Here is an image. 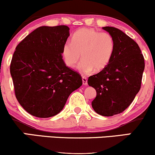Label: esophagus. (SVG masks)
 Wrapping results in <instances>:
<instances>
[{
  "label": "esophagus",
  "mask_w": 155,
  "mask_h": 155,
  "mask_svg": "<svg viewBox=\"0 0 155 155\" xmlns=\"http://www.w3.org/2000/svg\"><path fill=\"white\" fill-rule=\"evenodd\" d=\"M82 83L84 85H87V79L86 76H82Z\"/></svg>",
  "instance_id": "esophagus-1"
}]
</instances>
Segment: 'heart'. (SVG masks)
Returning <instances> with one entry per match:
<instances>
[{
  "label": "heart",
  "mask_w": 155,
  "mask_h": 155,
  "mask_svg": "<svg viewBox=\"0 0 155 155\" xmlns=\"http://www.w3.org/2000/svg\"><path fill=\"white\" fill-rule=\"evenodd\" d=\"M114 50V41L109 33L82 28L76 31L71 41L63 44L62 55L65 65L74 68L81 59L79 70L84 74L99 72L109 63Z\"/></svg>",
  "instance_id": "heart-1"
}]
</instances>
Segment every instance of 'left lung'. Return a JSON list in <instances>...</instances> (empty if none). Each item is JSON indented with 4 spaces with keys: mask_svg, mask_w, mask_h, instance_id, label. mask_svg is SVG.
Instances as JSON below:
<instances>
[{
    "mask_svg": "<svg viewBox=\"0 0 155 155\" xmlns=\"http://www.w3.org/2000/svg\"><path fill=\"white\" fill-rule=\"evenodd\" d=\"M114 41V50L104 70L88 78L89 86L95 89L94 111L104 117L124 111L139 92L144 71V58L138 44L120 30L104 27Z\"/></svg>",
    "mask_w": 155,
    "mask_h": 155,
    "instance_id": "left-lung-1",
    "label": "left lung"
}]
</instances>
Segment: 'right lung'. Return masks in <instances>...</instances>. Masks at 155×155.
Masks as SVG:
<instances>
[{
  "label": "right lung",
  "mask_w": 155,
  "mask_h": 155,
  "mask_svg": "<svg viewBox=\"0 0 155 155\" xmlns=\"http://www.w3.org/2000/svg\"><path fill=\"white\" fill-rule=\"evenodd\" d=\"M69 30L66 25L39 27L16 47L10 65L15 96L33 116L58 114L82 85L81 75L67 67L62 56Z\"/></svg>",
  "instance_id": "add662e5"
}]
</instances>
